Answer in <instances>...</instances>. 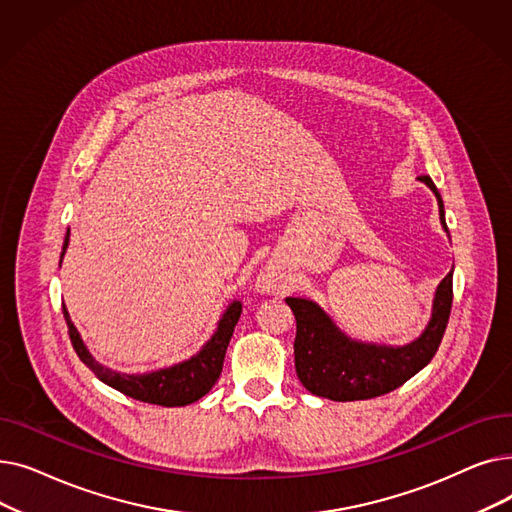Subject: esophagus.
I'll list each match as a JSON object with an SVG mask.
<instances>
[{"mask_svg":"<svg viewBox=\"0 0 512 512\" xmlns=\"http://www.w3.org/2000/svg\"><path fill=\"white\" fill-rule=\"evenodd\" d=\"M261 284H263V288H267V290H272V288H276V284H274V280H272V276H263V280H261Z\"/></svg>","mask_w":512,"mask_h":512,"instance_id":"esophagus-1","label":"esophagus"}]
</instances>
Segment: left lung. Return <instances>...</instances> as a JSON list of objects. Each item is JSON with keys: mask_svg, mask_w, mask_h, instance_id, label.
I'll use <instances>...</instances> for the list:
<instances>
[{"mask_svg": "<svg viewBox=\"0 0 512 512\" xmlns=\"http://www.w3.org/2000/svg\"><path fill=\"white\" fill-rule=\"evenodd\" d=\"M421 180L436 193L446 228L444 203L434 180L429 176H421ZM286 305L297 319L294 367L301 384L315 396L338 402L367 400L400 388L438 353L452 309V272L438 286L427 330L419 340L402 348L351 342L311 301L288 297Z\"/></svg>", "mask_w": 512, "mask_h": 512, "instance_id": "8db88e82", "label": "left lung"}]
</instances>
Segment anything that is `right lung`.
I'll return each instance as SVG.
<instances>
[{"label": "right lung", "mask_w": 512, "mask_h": 512, "mask_svg": "<svg viewBox=\"0 0 512 512\" xmlns=\"http://www.w3.org/2000/svg\"><path fill=\"white\" fill-rule=\"evenodd\" d=\"M68 247V234L64 240V249ZM242 313V305L236 301L228 307V311L224 313V317L220 319L218 332L213 334V338L203 346V351L188 359L176 367L170 369H161L155 373H147V375H126V373H116L112 369L101 367L85 348L83 340H80L74 324L68 317V311L64 307V319L68 324V334L72 340V346L76 355L80 357L97 378L116 388L118 392L141 400V402H149V405H159V407H184L191 405V402L203 398L213 384L218 382L222 367H224V357H226V348L230 344L234 326L238 324V317Z\"/></svg>", "instance_id": "1"}]
</instances>
